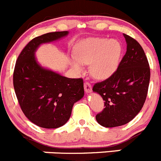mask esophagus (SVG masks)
I'll return each mask as SVG.
<instances>
[{"mask_svg": "<svg viewBox=\"0 0 161 161\" xmlns=\"http://www.w3.org/2000/svg\"><path fill=\"white\" fill-rule=\"evenodd\" d=\"M84 90L86 93H90L92 92V85H91L90 82H86L84 83Z\"/></svg>", "mask_w": 161, "mask_h": 161, "instance_id": "1", "label": "esophagus"}]
</instances>
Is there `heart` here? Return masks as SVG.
<instances>
[{
  "label": "heart",
  "instance_id": "1",
  "mask_svg": "<svg viewBox=\"0 0 161 161\" xmlns=\"http://www.w3.org/2000/svg\"><path fill=\"white\" fill-rule=\"evenodd\" d=\"M122 46L117 40L91 38L79 42L75 47L71 65L77 72L83 65H90V73L96 79H107L114 75L121 61Z\"/></svg>",
  "mask_w": 161,
  "mask_h": 161
}]
</instances>
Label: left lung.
I'll use <instances>...</instances> for the list:
<instances>
[{"instance_id": "left-lung-1", "label": "left lung", "mask_w": 161, "mask_h": 161, "mask_svg": "<svg viewBox=\"0 0 161 161\" xmlns=\"http://www.w3.org/2000/svg\"><path fill=\"white\" fill-rule=\"evenodd\" d=\"M126 53L114 75L93 86L104 100L105 108L96 116L104 127L125 125L139 114L146 100L150 82V67L138 41L123 34Z\"/></svg>"}]
</instances>
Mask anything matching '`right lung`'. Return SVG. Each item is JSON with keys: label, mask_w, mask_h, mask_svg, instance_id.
I'll return each instance as SVG.
<instances>
[{"label": "right lung", "mask_w": 161, "mask_h": 161, "mask_svg": "<svg viewBox=\"0 0 161 161\" xmlns=\"http://www.w3.org/2000/svg\"><path fill=\"white\" fill-rule=\"evenodd\" d=\"M55 31L31 40L19 54L14 71V87L23 114L32 123L55 129L68 121L75 102L84 96L82 79H69L42 67L36 61L39 46L65 37Z\"/></svg>", "instance_id": "1"}]
</instances>
